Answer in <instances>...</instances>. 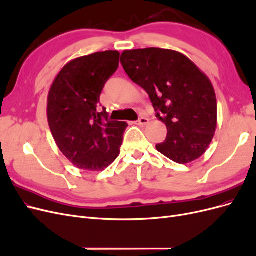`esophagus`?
Listing matches in <instances>:
<instances>
[{
  "label": "esophagus",
  "mask_w": 256,
  "mask_h": 256,
  "mask_svg": "<svg viewBox=\"0 0 256 256\" xmlns=\"http://www.w3.org/2000/svg\"><path fill=\"white\" fill-rule=\"evenodd\" d=\"M148 122H150V120L147 118H138V120H136V125L145 126V125H147V124H148Z\"/></svg>",
  "instance_id": "1"
}]
</instances>
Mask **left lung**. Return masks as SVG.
Instances as JSON below:
<instances>
[{
    "mask_svg": "<svg viewBox=\"0 0 256 256\" xmlns=\"http://www.w3.org/2000/svg\"><path fill=\"white\" fill-rule=\"evenodd\" d=\"M120 63L129 78L150 95L156 116L168 128L156 148L176 164L200 158L216 127V99L207 76L184 56L168 49L124 51Z\"/></svg>",
    "mask_w": 256,
    "mask_h": 256,
    "instance_id": "obj_1",
    "label": "left lung"
}]
</instances>
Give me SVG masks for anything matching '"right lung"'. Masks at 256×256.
I'll return each mask as SVG.
<instances>
[{
    "label": "right lung",
    "mask_w": 256,
    "mask_h": 256,
    "mask_svg": "<svg viewBox=\"0 0 256 256\" xmlns=\"http://www.w3.org/2000/svg\"><path fill=\"white\" fill-rule=\"evenodd\" d=\"M120 64L118 51L96 52L63 67L48 96V122L60 150L74 166L102 171L118 158L127 122L100 110L104 84Z\"/></svg>",
    "instance_id": "add662e5"
}]
</instances>
